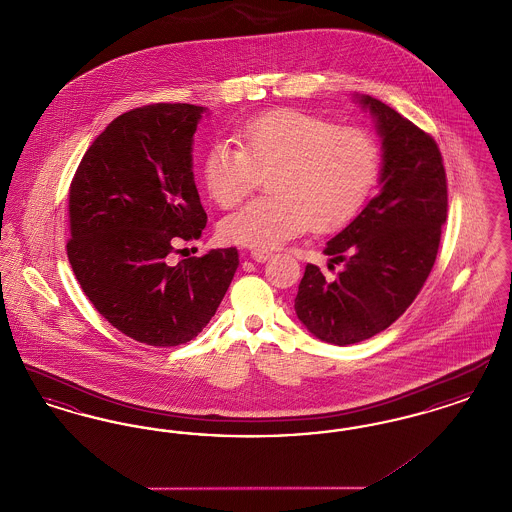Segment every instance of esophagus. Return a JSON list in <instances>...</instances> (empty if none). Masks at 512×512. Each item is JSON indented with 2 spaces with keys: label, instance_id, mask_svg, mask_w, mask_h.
<instances>
[{
  "label": "esophagus",
  "instance_id": "34e87169",
  "mask_svg": "<svg viewBox=\"0 0 512 512\" xmlns=\"http://www.w3.org/2000/svg\"><path fill=\"white\" fill-rule=\"evenodd\" d=\"M249 257H251L253 261H257V263H265V261H268V259L272 257V253H270V251H261V249H253V251L249 253Z\"/></svg>",
  "mask_w": 512,
  "mask_h": 512
}]
</instances>
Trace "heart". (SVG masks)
<instances>
[{
    "label": "heart",
    "instance_id": "1",
    "mask_svg": "<svg viewBox=\"0 0 512 512\" xmlns=\"http://www.w3.org/2000/svg\"><path fill=\"white\" fill-rule=\"evenodd\" d=\"M240 147L215 142L203 157L207 192L232 209L268 174L270 195L220 222V238L274 249L305 232H332L353 219L376 184L380 149L351 126L297 109H276L244 122Z\"/></svg>",
    "mask_w": 512,
    "mask_h": 512
}]
</instances>
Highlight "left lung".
Returning <instances> with one entry per match:
<instances>
[{"label":"left lung","mask_w":512,"mask_h":512,"mask_svg":"<svg viewBox=\"0 0 512 512\" xmlns=\"http://www.w3.org/2000/svg\"><path fill=\"white\" fill-rule=\"evenodd\" d=\"M382 136V190L324 253L343 263L334 280L307 265L295 313L318 340H368L401 317L436 263L447 219V176L436 140L390 105L359 96Z\"/></svg>","instance_id":"8db88e82"}]
</instances>
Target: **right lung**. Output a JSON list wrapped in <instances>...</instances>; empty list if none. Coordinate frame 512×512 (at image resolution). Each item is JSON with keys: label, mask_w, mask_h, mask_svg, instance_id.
I'll return each instance as SVG.
<instances>
[{"label": "right lung", "mask_w": 512, "mask_h": 512, "mask_svg": "<svg viewBox=\"0 0 512 512\" xmlns=\"http://www.w3.org/2000/svg\"><path fill=\"white\" fill-rule=\"evenodd\" d=\"M205 107L153 103L122 113L84 153L69 190L74 276L99 315L132 340H194L240 265L236 247L172 265L205 224L192 144Z\"/></svg>", "instance_id": "right-lung-1"}]
</instances>
